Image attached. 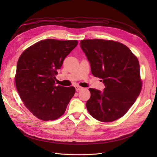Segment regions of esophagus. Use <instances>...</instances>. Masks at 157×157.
<instances>
[{
    "label": "esophagus",
    "mask_w": 157,
    "mask_h": 157,
    "mask_svg": "<svg viewBox=\"0 0 157 157\" xmlns=\"http://www.w3.org/2000/svg\"><path fill=\"white\" fill-rule=\"evenodd\" d=\"M75 89H76V90H77V92H78V91H80V90H82V89H83V88L80 87V86H76V87H75Z\"/></svg>",
    "instance_id": "1"
}]
</instances>
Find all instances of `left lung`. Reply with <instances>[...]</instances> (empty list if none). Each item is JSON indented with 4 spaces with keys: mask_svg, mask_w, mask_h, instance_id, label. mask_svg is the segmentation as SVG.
Wrapping results in <instances>:
<instances>
[{
    "mask_svg": "<svg viewBox=\"0 0 157 157\" xmlns=\"http://www.w3.org/2000/svg\"><path fill=\"white\" fill-rule=\"evenodd\" d=\"M80 48L92 73L105 86L102 92L89 88L91 96L86 106L90 115L105 122L124 116L141 90L138 59L126 46L113 40H82Z\"/></svg>",
    "mask_w": 157,
    "mask_h": 157,
    "instance_id": "left-lung-1",
    "label": "left lung"
}]
</instances>
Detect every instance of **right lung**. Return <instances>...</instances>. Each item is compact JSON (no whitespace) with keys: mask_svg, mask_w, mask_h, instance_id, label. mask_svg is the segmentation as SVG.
I'll return each instance as SVG.
<instances>
[{"mask_svg":"<svg viewBox=\"0 0 157 157\" xmlns=\"http://www.w3.org/2000/svg\"><path fill=\"white\" fill-rule=\"evenodd\" d=\"M78 44V41L46 39L23 52L17 63L16 86L25 107L42 121H54L63 115L75 93L73 86L55 83L57 70Z\"/></svg>","mask_w":157,"mask_h":157,"instance_id":"add662e5","label":"right lung"}]
</instances>
